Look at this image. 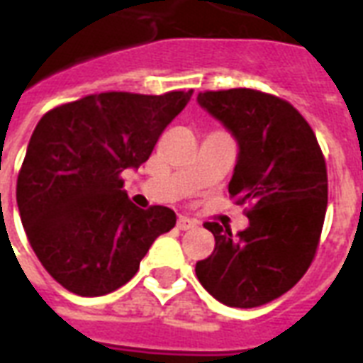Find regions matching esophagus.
I'll return each instance as SVG.
<instances>
[{
	"label": "esophagus",
	"instance_id": "1",
	"mask_svg": "<svg viewBox=\"0 0 363 363\" xmlns=\"http://www.w3.org/2000/svg\"><path fill=\"white\" fill-rule=\"evenodd\" d=\"M196 226H198V223L192 220V218H188V217L177 218V228H179V230H192V228H196Z\"/></svg>",
	"mask_w": 363,
	"mask_h": 363
}]
</instances>
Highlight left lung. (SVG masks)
<instances>
[{
	"instance_id": "8db88e82",
	"label": "left lung",
	"mask_w": 363,
	"mask_h": 363,
	"mask_svg": "<svg viewBox=\"0 0 363 363\" xmlns=\"http://www.w3.org/2000/svg\"><path fill=\"white\" fill-rule=\"evenodd\" d=\"M198 102L236 138L228 192L249 206V226L232 236L206 223L215 249L196 262V276L226 306H261L289 291L316 255L328 209L325 160L308 121L284 99L226 89L200 93Z\"/></svg>"
}]
</instances>
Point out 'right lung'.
<instances>
[{"label": "right lung", "instance_id": "right-lung-1", "mask_svg": "<svg viewBox=\"0 0 363 363\" xmlns=\"http://www.w3.org/2000/svg\"><path fill=\"white\" fill-rule=\"evenodd\" d=\"M192 91L99 93L49 110L35 125L16 181L28 242L60 286L82 297L116 291L137 274L173 209H138L121 173L150 157Z\"/></svg>", "mask_w": 363, "mask_h": 363}]
</instances>
